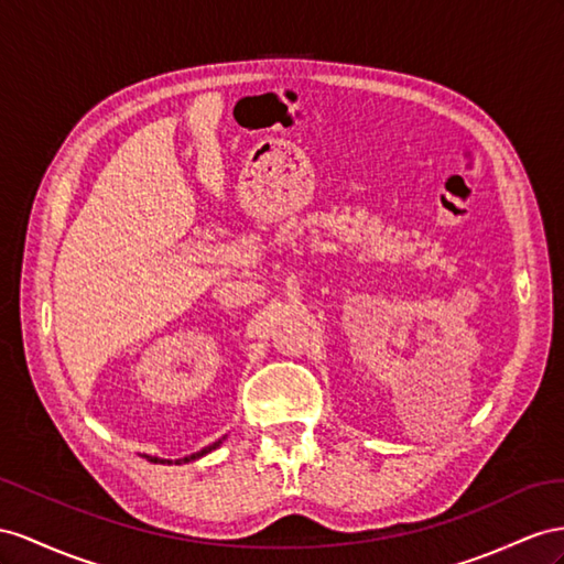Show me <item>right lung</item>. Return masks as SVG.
Returning a JSON list of instances; mask_svg holds the SVG:
<instances>
[{"instance_id": "obj_1", "label": "right lung", "mask_w": 564, "mask_h": 564, "mask_svg": "<svg viewBox=\"0 0 564 564\" xmlns=\"http://www.w3.org/2000/svg\"><path fill=\"white\" fill-rule=\"evenodd\" d=\"M221 441H216V443H212V445H207V447H202V451L199 453H195V455H191V457H183V459H176V462H191V459H195V457H202V455H207V453H212L214 451V447L216 445H219ZM144 457H148V455H144ZM150 462H169V465H171V459H159V457H148Z\"/></svg>"}]
</instances>
